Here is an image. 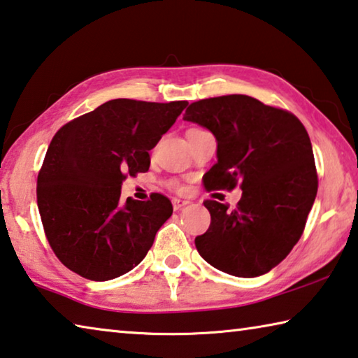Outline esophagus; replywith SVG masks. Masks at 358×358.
<instances>
[{
	"label": "esophagus",
	"instance_id": "1",
	"mask_svg": "<svg viewBox=\"0 0 358 358\" xmlns=\"http://www.w3.org/2000/svg\"><path fill=\"white\" fill-rule=\"evenodd\" d=\"M190 201H187V200H180V198H173V208H174V210H179V209H182L184 206H187V204H189Z\"/></svg>",
	"mask_w": 358,
	"mask_h": 358
}]
</instances>
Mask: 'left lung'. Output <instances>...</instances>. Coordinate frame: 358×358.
Segmentation results:
<instances>
[{
    "label": "left lung",
    "mask_w": 358,
    "mask_h": 358,
    "mask_svg": "<svg viewBox=\"0 0 358 358\" xmlns=\"http://www.w3.org/2000/svg\"><path fill=\"white\" fill-rule=\"evenodd\" d=\"M184 120L208 128L217 141V163L206 189H234L236 209L208 200V231L195 238L209 265L236 278H257L278 266L301 238L317 195L311 139L294 114L248 95L192 103Z\"/></svg>",
    "instance_id": "left-lung-1"
}]
</instances>
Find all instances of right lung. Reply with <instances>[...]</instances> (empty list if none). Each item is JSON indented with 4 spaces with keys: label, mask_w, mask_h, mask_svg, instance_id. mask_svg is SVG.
Returning a JSON list of instances; mask_svg holds the SVG:
<instances>
[{
    "label": "right lung",
    "mask_w": 358,
    "mask_h": 358,
    "mask_svg": "<svg viewBox=\"0 0 358 358\" xmlns=\"http://www.w3.org/2000/svg\"><path fill=\"white\" fill-rule=\"evenodd\" d=\"M187 101L110 99L62 127L38 174V208L52 250L64 266L90 280H110L138 266L173 204L120 200L125 174L150 166L154 149Z\"/></svg>",
    "instance_id": "right-lung-1"
}]
</instances>
